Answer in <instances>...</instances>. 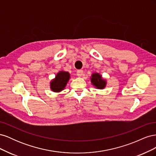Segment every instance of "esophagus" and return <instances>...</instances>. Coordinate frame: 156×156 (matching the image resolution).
<instances>
[{"mask_svg":"<svg viewBox=\"0 0 156 156\" xmlns=\"http://www.w3.org/2000/svg\"><path fill=\"white\" fill-rule=\"evenodd\" d=\"M83 71L82 69H79V70H77V75L79 77H81L83 75Z\"/></svg>","mask_w":156,"mask_h":156,"instance_id":"1","label":"esophagus"}]
</instances>
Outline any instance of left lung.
I'll use <instances>...</instances> for the list:
<instances>
[{"mask_svg": "<svg viewBox=\"0 0 156 156\" xmlns=\"http://www.w3.org/2000/svg\"><path fill=\"white\" fill-rule=\"evenodd\" d=\"M90 81L92 85L97 89H104L107 85L106 79L103 78L102 75L97 72L92 74Z\"/></svg>", "mask_w": 156, "mask_h": 156, "instance_id": "1", "label": "left lung"}]
</instances>
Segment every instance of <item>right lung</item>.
I'll use <instances>...</instances> for the list:
<instances>
[{
    "instance_id": "1",
    "label": "right lung",
    "mask_w": 156,
    "mask_h": 156,
    "mask_svg": "<svg viewBox=\"0 0 156 156\" xmlns=\"http://www.w3.org/2000/svg\"><path fill=\"white\" fill-rule=\"evenodd\" d=\"M70 79V74L68 72L59 71L56 76L50 82V88L54 92H60L66 88Z\"/></svg>"
}]
</instances>
